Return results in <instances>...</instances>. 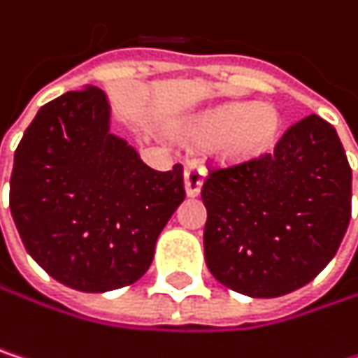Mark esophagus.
<instances>
[{"label": "esophagus", "instance_id": "1", "mask_svg": "<svg viewBox=\"0 0 358 358\" xmlns=\"http://www.w3.org/2000/svg\"><path fill=\"white\" fill-rule=\"evenodd\" d=\"M205 180V168L196 162H190L184 170V186H186V194L188 196H196L201 192Z\"/></svg>", "mask_w": 358, "mask_h": 358}]
</instances>
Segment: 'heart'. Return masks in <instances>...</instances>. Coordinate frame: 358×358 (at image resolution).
I'll list each match as a JSON object with an SVG mask.
<instances>
[{"label":"heart","mask_w":358,"mask_h":358,"mask_svg":"<svg viewBox=\"0 0 358 358\" xmlns=\"http://www.w3.org/2000/svg\"><path fill=\"white\" fill-rule=\"evenodd\" d=\"M186 130L192 136L215 138V151L224 159L243 162L271 147L280 130V115L269 103L232 101L192 115Z\"/></svg>","instance_id":"heart-1"}]
</instances>
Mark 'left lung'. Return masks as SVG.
I'll return each mask as SVG.
<instances>
[{"instance_id":"left-lung-1","label":"left lung","mask_w":358,"mask_h":358,"mask_svg":"<svg viewBox=\"0 0 358 358\" xmlns=\"http://www.w3.org/2000/svg\"><path fill=\"white\" fill-rule=\"evenodd\" d=\"M201 196L213 278L252 299H275L334 259L350 222L352 170L336 128L311 113L273 153L211 170Z\"/></svg>"}]
</instances>
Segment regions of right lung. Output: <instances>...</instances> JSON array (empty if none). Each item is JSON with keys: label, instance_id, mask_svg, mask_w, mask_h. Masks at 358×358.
Wrapping results in <instances>:
<instances>
[{"label": "right lung", "instance_id": "right-lung-1", "mask_svg": "<svg viewBox=\"0 0 358 358\" xmlns=\"http://www.w3.org/2000/svg\"><path fill=\"white\" fill-rule=\"evenodd\" d=\"M103 91L64 93L36 111L16 153L10 209L24 249L80 292L134 284L184 201L182 166L149 168L109 132Z\"/></svg>", "mask_w": 358, "mask_h": 358}]
</instances>
